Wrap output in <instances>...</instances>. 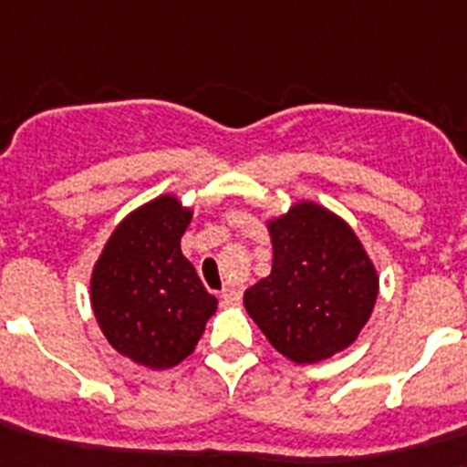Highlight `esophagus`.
<instances>
[{
  "label": "esophagus",
  "instance_id": "1",
  "mask_svg": "<svg viewBox=\"0 0 467 467\" xmlns=\"http://www.w3.org/2000/svg\"><path fill=\"white\" fill-rule=\"evenodd\" d=\"M241 288H236V286H226V288H222V294H219V298H222V303H224V306H236L238 300H241Z\"/></svg>",
  "mask_w": 467,
  "mask_h": 467
}]
</instances>
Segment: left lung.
Masks as SVG:
<instances>
[{
	"mask_svg": "<svg viewBox=\"0 0 467 467\" xmlns=\"http://www.w3.org/2000/svg\"><path fill=\"white\" fill-rule=\"evenodd\" d=\"M267 229L272 272L243 296L253 322L298 365L348 348L379 294L377 269L356 231L310 200L269 219Z\"/></svg>",
	"mask_w": 467,
	"mask_h": 467,
	"instance_id": "8db88e82",
	"label": "left lung"
}]
</instances>
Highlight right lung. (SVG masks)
<instances>
[{"label": "right lung", "instance_id": "add662e5", "mask_svg": "<svg viewBox=\"0 0 467 467\" xmlns=\"http://www.w3.org/2000/svg\"><path fill=\"white\" fill-rule=\"evenodd\" d=\"M191 219L192 210L176 195L150 200L121 219L92 267L99 329L111 348L150 369L186 360L217 310V298L181 253Z\"/></svg>", "mask_w": 467, "mask_h": 467}]
</instances>
